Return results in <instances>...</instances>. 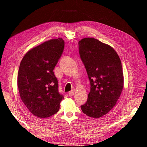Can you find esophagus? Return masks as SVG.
<instances>
[{"mask_svg": "<svg viewBox=\"0 0 147 147\" xmlns=\"http://www.w3.org/2000/svg\"><path fill=\"white\" fill-rule=\"evenodd\" d=\"M68 95L69 96H73L74 95V92L73 91H70L69 93H68Z\"/></svg>", "mask_w": 147, "mask_h": 147, "instance_id": "obj_1", "label": "esophagus"}]
</instances>
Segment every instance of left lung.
Listing matches in <instances>:
<instances>
[{"label": "left lung", "mask_w": 147, "mask_h": 147, "mask_svg": "<svg viewBox=\"0 0 147 147\" xmlns=\"http://www.w3.org/2000/svg\"><path fill=\"white\" fill-rule=\"evenodd\" d=\"M78 47L91 85L81 109L87 116L99 118L112 110L121 95L124 83L121 60L112 47L94 38L82 39Z\"/></svg>", "instance_id": "obj_1"}]
</instances>
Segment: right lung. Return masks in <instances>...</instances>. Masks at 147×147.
<instances>
[{
    "instance_id": "right-lung-1",
    "label": "right lung",
    "mask_w": 147,
    "mask_h": 147,
    "mask_svg": "<svg viewBox=\"0 0 147 147\" xmlns=\"http://www.w3.org/2000/svg\"><path fill=\"white\" fill-rule=\"evenodd\" d=\"M64 49L63 39H51L31 49L21 62L17 80L20 97L35 117L48 118L59 110L64 97L53 70Z\"/></svg>"
}]
</instances>
